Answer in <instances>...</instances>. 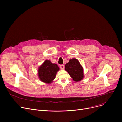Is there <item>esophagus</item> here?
Listing matches in <instances>:
<instances>
[{
    "instance_id": "1",
    "label": "esophagus",
    "mask_w": 122,
    "mask_h": 122,
    "mask_svg": "<svg viewBox=\"0 0 122 122\" xmlns=\"http://www.w3.org/2000/svg\"><path fill=\"white\" fill-rule=\"evenodd\" d=\"M60 68L61 70H64L65 68V66H64V65H61L60 66Z\"/></svg>"
}]
</instances>
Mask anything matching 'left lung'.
<instances>
[{
  "label": "left lung",
  "mask_w": 122,
  "mask_h": 122,
  "mask_svg": "<svg viewBox=\"0 0 122 122\" xmlns=\"http://www.w3.org/2000/svg\"><path fill=\"white\" fill-rule=\"evenodd\" d=\"M65 70L75 81L78 82L84 78V69L79 61L76 58L71 59L65 66Z\"/></svg>",
  "instance_id": "left-lung-1"
}]
</instances>
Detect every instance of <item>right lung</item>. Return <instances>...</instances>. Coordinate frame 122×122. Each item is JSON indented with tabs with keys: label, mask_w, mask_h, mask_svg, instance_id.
Segmentation results:
<instances>
[{
	"label": "right lung",
	"mask_w": 122,
	"mask_h": 122,
	"mask_svg": "<svg viewBox=\"0 0 122 122\" xmlns=\"http://www.w3.org/2000/svg\"><path fill=\"white\" fill-rule=\"evenodd\" d=\"M59 69L56 64L52 63L49 60H46L38 68V78L43 82L50 84L53 82Z\"/></svg>",
	"instance_id": "obj_1"
}]
</instances>
